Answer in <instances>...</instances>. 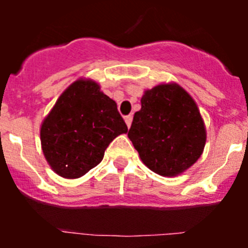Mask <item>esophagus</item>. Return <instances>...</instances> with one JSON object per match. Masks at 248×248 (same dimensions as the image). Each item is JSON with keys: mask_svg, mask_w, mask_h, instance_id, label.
<instances>
[{"mask_svg": "<svg viewBox=\"0 0 248 248\" xmlns=\"http://www.w3.org/2000/svg\"><path fill=\"white\" fill-rule=\"evenodd\" d=\"M124 119H125V123H126V125H128V128H130L131 122H133V115H126Z\"/></svg>", "mask_w": 248, "mask_h": 248, "instance_id": "34e87169", "label": "esophagus"}]
</instances>
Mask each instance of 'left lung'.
Returning a JSON list of instances; mask_svg holds the SVG:
<instances>
[{"label":"left lung","instance_id":"8db88e82","mask_svg":"<svg viewBox=\"0 0 248 248\" xmlns=\"http://www.w3.org/2000/svg\"><path fill=\"white\" fill-rule=\"evenodd\" d=\"M128 137L150 170L175 176L201 156L206 130L189 93L177 84H160L144 93Z\"/></svg>","mask_w":248,"mask_h":248}]
</instances>
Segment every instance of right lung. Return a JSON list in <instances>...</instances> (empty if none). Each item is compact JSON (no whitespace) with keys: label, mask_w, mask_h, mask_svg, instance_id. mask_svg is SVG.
Returning a JSON list of instances; mask_svg holds the SVG:
<instances>
[{"label":"right lung","mask_w":248,"mask_h":248,"mask_svg":"<svg viewBox=\"0 0 248 248\" xmlns=\"http://www.w3.org/2000/svg\"><path fill=\"white\" fill-rule=\"evenodd\" d=\"M128 126L117 103L93 80H77L54 104L41 128L42 150L50 168L77 179L95 168L105 149Z\"/></svg>","instance_id":"1"}]
</instances>
